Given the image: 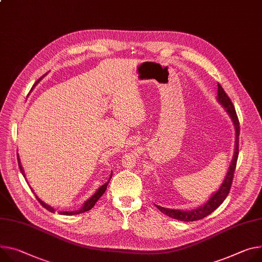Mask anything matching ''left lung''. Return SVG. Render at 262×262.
Listing matches in <instances>:
<instances>
[{
	"mask_svg": "<svg viewBox=\"0 0 262 262\" xmlns=\"http://www.w3.org/2000/svg\"><path fill=\"white\" fill-rule=\"evenodd\" d=\"M217 100L222 103V105L225 107V110L227 111V113L230 115L232 121L234 123L235 126V132H236V140H235V151H234V156H233V160L231 162V165L229 167V171L222 184V186L220 187V189L214 193L209 201L201 206L200 208L193 209L191 211H181V210H176V209H167V208H163L161 206L156 205V207L166 215L181 221V222H194V221H200L204 217H206L209 214H211L214 210L217 209L222 203L226 200L227 195L230 192V189L232 186V182H233V178H234V171L236 168V163H237V158H238V152H239V133H241V127H239V120L238 117H237L235 107L231 101V99L229 98V96L227 95V93L224 91L223 86L219 83L217 86Z\"/></svg>",
	"mask_w": 262,
	"mask_h": 262,
	"instance_id": "1",
	"label": "left lung"
}]
</instances>
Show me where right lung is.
<instances>
[{"mask_svg":"<svg viewBox=\"0 0 262 262\" xmlns=\"http://www.w3.org/2000/svg\"><path fill=\"white\" fill-rule=\"evenodd\" d=\"M39 79H40V78H39ZM39 79L35 82V84L39 81ZM17 162H18V167H19V170H20L21 174H23L24 177H25V172H24V169H23L21 165H20L18 155H17ZM111 178H112V177H111ZM25 179H26V178H25ZM107 184H108V182H107V183H105L104 185H102V186L97 190L96 193H95L92 198H90V200H88V201L83 204V206H82V208H81L80 210H77V211H70V212H68V211H62V212H59V214H63V215H74V214H80V213H83V212H86V211L91 210V209L94 207V205L96 204V202L100 199V196L105 192L106 187H107ZM31 190H32V188H31ZM32 191H33V190H32ZM35 198H36V200L38 201V203H39V204H40L45 209H47V210L50 211V212H52V213H54V212H55V210H54L51 206L45 204L42 201H40V200L37 198V195H35Z\"/></svg>","mask_w":262,"mask_h":262,"instance_id":"obj_1","label":"right lung"}]
</instances>
